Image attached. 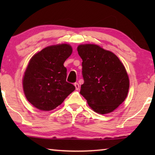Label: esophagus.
<instances>
[{"label":"esophagus","mask_w":155,"mask_h":155,"mask_svg":"<svg viewBox=\"0 0 155 155\" xmlns=\"http://www.w3.org/2000/svg\"><path fill=\"white\" fill-rule=\"evenodd\" d=\"M74 85H75V87L76 90H79V89H80V85H79V84L78 83V82H75V83L74 84Z\"/></svg>","instance_id":"esophagus-1"}]
</instances>
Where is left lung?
<instances>
[{
	"instance_id": "left-lung-1",
	"label": "left lung",
	"mask_w": 155,
	"mask_h": 155,
	"mask_svg": "<svg viewBox=\"0 0 155 155\" xmlns=\"http://www.w3.org/2000/svg\"><path fill=\"white\" fill-rule=\"evenodd\" d=\"M82 63L84 83L80 93L97 113L106 114L115 110L126 99L129 78L119 58L95 44L78 47Z\"/></svg>"
}]
</instances>
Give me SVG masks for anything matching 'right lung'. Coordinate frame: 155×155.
<instances>
[{"mask_svg": "<svg viewBox=\"0 0 155 155\" xmlns=\"http://www.w3.org/2000/svg\"><path fill=\"white\" fill-rule=\"evenodd\" d=\"M72 51L69 44L50 46L29 61L23 78V90L27 100L38 109H54L75 90L66 82L67 69L63 65Z\"/></svg>", "mask_w": 155, "mask_h": 155, "instance_id": "obj_1", "label": "right lung"}]
</instances>
